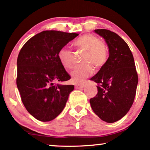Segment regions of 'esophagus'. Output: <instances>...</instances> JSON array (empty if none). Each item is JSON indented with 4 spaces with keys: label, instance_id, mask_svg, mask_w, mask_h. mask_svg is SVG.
Listing matches in <instances>:
<instances>
[{
    "label": "esophagus",
    "instance_id": "34e87169",
    "mask_svg": "<svg viewBox=\"0 0 150 150\" xmlns=\"http://www.w3.org/2000/svg\"><path fill=\"white\" fill-rule=\"evenodd\" d=\"M85 87V84L84 83H78L75 85V88L76 89H81Z\"/></svg>",
    "mask_w": 150,
    "mask_h": 150
}]
</instances>
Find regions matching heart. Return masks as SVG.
<instances>
[{"mask_svg":"<svg viewBox=\"0 0 150 150\" xmlns=\"http://www.w3.org/2000/svg\"><path fill=\"white\" fill-rule=\"evenodd\" d=\"M73 45L78 49L85 50L82 57V64L76 67L70 73L72 81L78 83L91 75L93 68L99 69L104 66L109 57L108 48L100 38L91 34H85L73 42ZM57 58L62 67L67 70L72 68L74 65L73 54L69 47H62L57 52Z\"/></svg>","mask_w":150,"mask_h":150,"instance_id":"b5f03b06","label":"heart"}]
</instances>
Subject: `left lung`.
<instances>
[{
	"instance_id": "8db88e82",
	"label": "left lung",
	"mask_w": 150,
	"mask_h": 150,
	"mask_svg": "<svg viewBox=\"0 0 150 150\" xmlns=\"http://www.w3.org/2000/svg\"><path fill=\"white\" fill-rule=\"evenodd\" d=\"M105 39L109 57L90 80L98 84V94L90 100L93 112L108 123L118 121L128 112L136 95L138 76L129 46L117 34L105 29L95 30Z\"/></svg>"
}]
</instances>
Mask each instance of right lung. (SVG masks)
<instances>
[{"instance_id": "1", "label": "right lung", "mask_w": 150, "mask_h": 150, "mask_svg": "<svg viewBox=\"0 0 150 150\" xmlns=\"http://www.w3.org/2000/svg\"><path fill=\"white\" fill-rule=\"evenodd\" d=\"M79 35L45 30L25 43L17 60V84L25 108L38 120L55 119L65 108L72 85H54L70 76L57 58L59 50Z\"/></svg>"}]
</instances>
